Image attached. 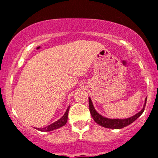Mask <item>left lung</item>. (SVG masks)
I'll return each instance as SVG.
<instances>
[{
  "label": "left lung",
  "mask_w": 158,
  "mask_h": 158,
  "mask_svg": "<svg viewBox=\"0 0 158 158\" xmlns=\"http://www.w3.org/2000/svg\"><path fill=\"white\" fill-rule=\"evenodd\" d=\"M146 100H147V98H146V100H145V104L143 105V107H142V109L139 112L134 115L133 116L127 118H109L104 117L96 111L90 97H89V111H90L92 117L93 118L95 122L96 123H98L100 126L104 127L106 128H110V129H121V128L125 127L128 126V125L131 124L133 122H135L137 118L142 115L145 110Z\"/></svg>",
  "instance_id": "obj_1"
}]
</instances>
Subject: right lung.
<instances>
[{
    "instance_id": "1",
    "label": "right lung",
    "mask_w": 158,
    "mask_h": 158,
    "mask_svg": "<svg viewBox=\"0 0 158 158\" xmlns=\"http://www.w3.org/2000/svg\"><path fill=\"white\" fill-rule=\"evenodd\" d=\"M69 106L68 107V108L65 111V114L63 115V116H62V118H59L58 121L56 122L50 124L49 126L43 128H36L37 130L40 131H45V132H47V131H54V130L58 129V128L62 127L65 126L67 123V119H68V113H69Z\"/></svg>"
}]
</instances>
